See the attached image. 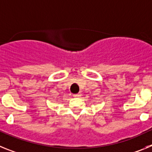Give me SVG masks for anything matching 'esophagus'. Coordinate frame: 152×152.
<instances>
[{
	"label": "esophagus",
	"instance_id": "1",
	"mask_svg": "<svg viewBox=\"0 0 152 152\" xmlns=\"http://www.w3.org/2000/svg\"><path fill=\"white\" fill-rule=\"evenodd\" d=\"M73 96H75V97H78V96H81V94H80V93H78V94H74Z\"/></svg>",
	"mask_w": 152,
	"mask_h": 152
}]
</instances>
